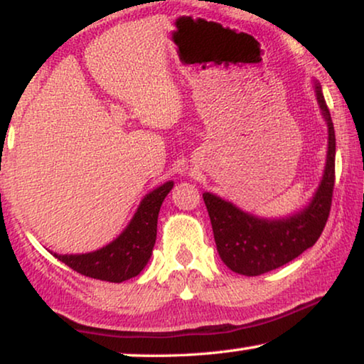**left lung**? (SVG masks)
<instances>
[{
    "label": "left lung",
    "mask_w": 364,
    "mask_h": 364,
    "mask_svg": "<svg viewBox=\"0 0 364 364\" xmlns=\"http://www.w3.org/2000/svg\"><path fill=\"white\" fill-rule=\"evenodd\" d=\"M315 89L328 124V156L320 187L301 212L280 220H267L245 213L210 192L203 193L217 252L232 272L257 277L275 270L315 245L326 225L335 187L336 139L320 84L316 82Z\"/></svg>",
    "instance_id": "left-lung-1"
}]
</instances>
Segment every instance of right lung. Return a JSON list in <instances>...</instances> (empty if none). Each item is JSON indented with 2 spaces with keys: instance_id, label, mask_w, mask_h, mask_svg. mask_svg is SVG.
I'll list each match as a JSON object with an SVG mask.
<instances>
[{
  "instance_id": "add662e5",
  "label": "right lung",
  "mask_w": 364,
  "mask_h": 364,
  "mask_svg": "<svg viewBox=\"0 0 364 364\" xmlns=\"http://www.w3.org/2000/svg\"><path fill=\"white\" fill-rule=\"evenodd\" d=\"M173 182H166L147 193L126 230L101 250L82 255H58L74 272L96 280L121 283L137 277L152 255L157 235V217L164 198L172 191Z\"/></svg>"
}]
</instances>
